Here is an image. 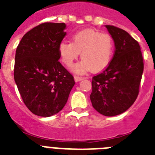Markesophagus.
Segmentation results:
<instances>
[{"label":"esophagus","instance_id":"34e87169","mask_svg":"<svg viewBox=\"0 0 155 155\" xmlns=\"http://www.w3.org/2000/svg\"><path fill=\"white\" fill-rule=\"evenodd\" d=\"M84 77H80V76H74V81L76 82L81 81L84 80Z\"/></svg>","mask_w":155,"mask_h":155}]
</instances>
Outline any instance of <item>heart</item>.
Wrapping results in <instances>:
<instances>
[{
	"label": "heart",
	"mask_w": 155,
	"mask_h": 155,
	"mask_svg": "<svg viewBox=\"0 0 155 155\" xmlns=\"http://www.w3.org/2000/svg\"><path fill=\"white\" fill-rule=\"evenodd\" d=\"M58 50L61 61L68 67L72 65L81 53L82 60L71 68L74 73L82 74L90 70L99 72L107 68L113 59L114 42L108 34L89 28L75 33L71 42H61Z\"/></svg>",
	"instance_id": "obj_1"
}]
</instances>
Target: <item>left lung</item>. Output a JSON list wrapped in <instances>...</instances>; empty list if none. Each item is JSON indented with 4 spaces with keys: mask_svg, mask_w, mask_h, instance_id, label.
I'll return each instance as SVG.
<instances>
[{
    "mask_svg": "<svg viewBox=\"0 0 155 155\" xmlns=\"http://www.w3.org/2000/svg\"><path fill=\"white\" fill-rule=\"evenodd\" d=\"M105 27L114 41L115 53L108 68L93 77L90 99L100 114L114 116L127 111L137 98L143 62L139 43L127 31Z\"/></svg>",
    "mask_w": 155,
    "mask_h": 155,
    "instance_id": "obj_1",
    "label": "left lung"
}]
</instances>
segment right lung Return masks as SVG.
Returning <instances> with one entry per match:
<instances>
[{
  "label": "right lung",
  "mask_w": 155,
  "mask_h": 155,
  "mask_svg": "<svg viewBox=\"0 0 155 155\" xmlns=\"http://www.w3.org/2000/svg\"><path fill=\"white\" fill-rule=\"evenodd\" d=\"M66 26L65 23H42L25 34L16 49L15 81L25 105L36 116L58 113L75 84L58 61Z\"/></svg>",
  "instance_id": "1"
}]
</instances>
